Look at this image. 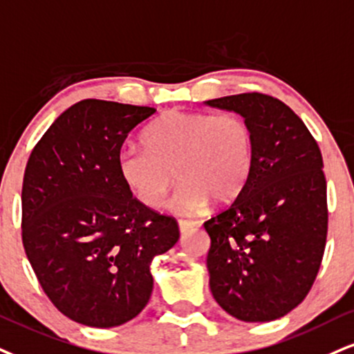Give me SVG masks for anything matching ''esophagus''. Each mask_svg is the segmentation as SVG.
<instances>
[{
    "label": "esophagus",
    "instance_id": "obj_1",
    "mask_svg": "<svg viewBox=\"0 0 354 354\" xmlns=\"http://www.w3.org/2000/svg\"><path fill=\"white\" fill-rule=\"evenodd\" d=\"M199 225L198 221H188V219H180V232L181 234H188L189 231H193Z\"/></svg>",
    "mask_w": 354,
    "mask_h": 354
}]
</instances>
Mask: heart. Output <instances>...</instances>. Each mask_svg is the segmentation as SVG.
<instances>
[{"label": "heart", "instance_id": "b5f03b06", "mask_svg": "<svg viewBox=\"0 0 354 354\" xmlns=\"http://www.w3.org/2000/svg\"><path fill=\"white\" fill-rule=\"evenodd\" d=\"M143 148L118 156L122 181L140 203L158 207L176 180L169 203L178 214H193L212 199L225 203L244 188L254 160V133L237 113L169 110L143 133Z\"/></svg>", "mask_w": 354, "mask_h": 354}]
</instances>
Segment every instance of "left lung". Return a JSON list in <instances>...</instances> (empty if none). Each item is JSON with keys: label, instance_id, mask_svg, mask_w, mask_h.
<instances>
[{"label": "left lung", "instance_id": "left-lung-1", "mask_svg": "<svg viewBox=\"0 0 354 354\" xmlns=\"http://www.w3.org/2000/svg\"><path fill=\"white\" fill-rule=\"evenodd\" d=\"M206 104L241 113L254 133L244 188L204 223L212 297L237 320H277L304 301L325 252L320 147L299 115L275 97L247 92Z\"/></svg>", "mask_w": 354, "mask_h": 354}]
</instances>
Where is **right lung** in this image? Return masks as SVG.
<instances>
[{
  "mask_svg": "<svg viewBox=\"0 0 354 354\" xmlns=\"http://www.w3.org/2000/svg\"><path fill=\"white\" fill-rule=\"evenodd\" d=\"M155 112L80 100L55 118L24 169V252L53 305L82 325L135 318L150 300L153 257L180 239L176 219L133 198L118 173L123 142Z\"/></svg>",
  "mask_w": 354,
  "mask_h": 354,
  "instance_id": "add662e5",
  "label": "right lung"
}]
</instances>
